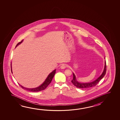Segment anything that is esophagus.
Segmentation results:
<instances>
[{
    "label": "esophagus",
    "instance_id": "esophagus-1",
    "mask_svg": "<svg viewBox=\"0 0 120 120\" xmlns=\"http://www.w3.org/2000/svg\"><path fill=\"white\" fill-rule=\"evenodd\" d=\"M66 67H67V65L66 64H62L61 65L60 68L61 69H64L66 68Z\"/></svg>",
    "mask_w": 120,
    "mask_h": 120
}]
</instances>
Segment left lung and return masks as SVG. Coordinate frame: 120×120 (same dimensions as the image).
I'll list each match as a JSON object with an SVG mask.
<instances>
[{"label": "left lung", "instance_id": "obj_1", "mask_svg": "<svg viewBox=\"0 0 120 120\" xmlns=\"http://www.w3.org/2000/svg\"><path fill=\"white\" fill-rule=\"evenodd\" d=\"M106 61L105 60V65H104V69L102 72V74L100 75V77H98V78L95 79V80L92 81V82H90L87 83H82L79 82L76 79V76L75 75L74 73H73V79L71 81V82L75 86L79 88L82 89H86L90 88L91 87L94 86H96L98 83L99 82V81L103 78V77H104L105 75L106 74Z\"/></svg>", "mask_w": 120, "mask_h": 120}]
</instances>
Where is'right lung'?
I'll use <instances>...</instances> for the list:
<instances>
[{
  "mask_svg": "<svg viewBox=\"0 0 120 120\" xmlns=\"http://www.w3.org/2000/svg\"><path fill=\"white\" fill-rule=\"evenodd\" d=\"M23 41V40L21 42H20V43H18V44L16 45V47H17L18 45H19L21 43H22ZM11 71L12 73V64H11ZM56 69L54 70L53 71H52L50 73L49 75H48L47 77H46V78L45 79V80L39 86H38L35 88H26V87H25L23 86H22V85H20L19 84V85H20V86L22 87V88L24 90H27L29 91L30 92H39V91H41L43 90H45L47 86L49 85V84L51 82V81L52 80V79L53 78V77L55 75V73H56Z\"/></svg>",
  "mask_w": 120,
  "mask_h": 120,
  "instance_id": "right-lung-1",
  "label": "right lung"
}]
</instances>
